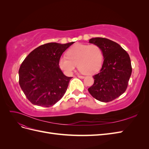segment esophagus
I'll list each match as a JSON object with an SVG mask.
<instances>
[{"label": "esophagus", "instance_id": "esophagus-1", "mask_svg": "<svg viewBox=\"0 0 149 149\" xmlns=\"http://www.w3.org/2000/svg\"><path fill=\"white\" fill-rule=\"evenodd\" d=\"M78 77L79 78H80V79H83V78H84V76H78Z\"/></svg>", "mask_w": 149, "mask_h": 149}]
</instances>
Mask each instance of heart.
Here are the masks:
<instances>
[{
    "label": "heart",
    "instance_id": "1",
    "mask_svg": "<svg viewBox=\"0 0 149 149\" xmlns=\"http://www.w3.org/2000/svg\"><path fill=\"white\" fill-rule=\"evenodd\" d=\"M66 56L60 58L59 66L68 75L73 73L76 65L83 74L95 73L100 69L103 60L101 48L94 44H76L68 50Z\"/></svg>",
    "mask_w": 149,
    "mask_h": 149
}]
</instances>
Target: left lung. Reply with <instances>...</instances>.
<instances>
[{
	"label": "left lung",
	"mask_w": 149,
	"mask_h": 149,
	"mask_svg": "<svg viewBox=\"0 0 149 149\" xmlns=\"http://www.w3.org/2000/svg\"><path fill=\"white\" fill-rule=\"evenodd\" d=\"M89 42L101 48L104 61L100 71L93 76L94 82L88 91L98 101H111L127 88L132 73L129 55L118 43L107 38H93Z\"/></svg>",
	"instance_id": "obj_1"
}]
</instances>
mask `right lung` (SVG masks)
I'll list each match as a JSON object with an SVG mask.
<instances>
[{
    "mask_svg": "<svg viewBox=\"0 0 149 149\" xmlns=\"http://www.w3.org/2000/svg\"><path fill=\"white\" fill-rule=\"evenodd\" d=\"M73 43L42 45L22 62L19 71V84L33 104L50 107L64 96L72 78L63 73L59 60L63 53Z\"/></svg>",
    "mask_w": 149,
    "mask_h": 149,
    "instance_id": "right-lung-1",
    "label": "right lung"
}]
</instances>
